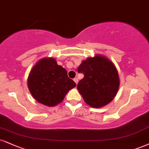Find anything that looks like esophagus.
Listing matches in <instances>:
<instances>
[{
  "label": "esophagus",
  "instance_id": "1",
  "mask_svg": "<svg viewBox=\"0 0 149 149\" xmlns=\"http://www.w3.org/2000/svg\"><path fill=\"white\" fill-rule=\"evenodd\" d=\"M73 80H74V82H76V84H78V78H73Z\"/></svg>",
  "mask_w": 149,
  "mask_h": 149
}]
</instances>
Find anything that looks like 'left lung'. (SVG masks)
I'll list each match as a JSON object with an SVG mask.
<instances>
[{
  "instance_id": "left-lung-1",
  "label": "left lung",
  "mask_w": 149,
  "mask_h": 149,
  "mask_svg": "<svg viewBox=\"0 0 149 149\" xmlns=\"http://www.w3.org/2000/svg\"><path fill=\"white\" fill-rule=\"evenodd\" d=\"M84 78L77 89L85 103L101 107L113 99L119 87V78L114 64L106 57L96 55L83 61L78 69Z\"/></svg>"
}]
</instances>
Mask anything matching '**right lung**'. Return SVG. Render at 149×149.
I'll list each match as a JSON object with an SVG mask.
<instances>
[{"mask_svg":"<svg viewBox=\"0 0 149 149\" xmlns=\"http://www.w3.org/2000/svg\"><path fill=\"white\" fill-rule=\"evenodd\" d=\"M76 84L68 77L67 70L53 58L39 60L30 71L28 86L34 98L47 106H55L63 101Z\"/></svg>","mask_w":149,"mask_h":149,"instance_id":"obj_1","label":"right lung"}]
</instances>
